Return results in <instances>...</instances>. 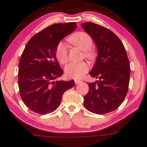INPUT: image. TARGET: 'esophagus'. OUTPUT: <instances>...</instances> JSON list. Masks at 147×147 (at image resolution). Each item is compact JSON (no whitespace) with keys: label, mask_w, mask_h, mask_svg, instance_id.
<instances>
[{"label":"esophagus","mask_w":147,"mask_h":147,"mask_svg":"<svg viewBox=\"0 0 147 147\" xmlns=\"http://www.w3.org/2000/svg\"><path fill=\"white\" fill-rule=\"evenodd\" d=\"M74 82H75L76 84H78L81 83L82 81L80 80H76H76H74Z\"/></svg>","instance_id":"1"}]
</instances>
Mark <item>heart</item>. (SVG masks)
<instances>
[{
    "label": "heart",
    "instance_id": "obj_1",
    "mask_svg": "<svg viewBox=\"0 0 147 147\" xmlns=\"http://www.w3.org/2000/svg\"><path fill=\"white\" fill-rule=\"evenodd\" d=\"M73 45L84 51V56L88 59H92L94 56V51L91 49L93 40L90 35L85 32H78L73 34L67 39ZM56 58L61 64H65L68 61V50L66 45L59 43L55 51ZM89 67L84 61L79 63H70L65 68V75L68 78H80L88 71Z\"/></svg>",
    "mask_w": 147,
    "mask_h": 147
}]
</instances>
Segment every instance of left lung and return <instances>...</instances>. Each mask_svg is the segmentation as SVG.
I'll return each instance as SVG.
<instances>
[{
	"instance_id": "1",
	"label": "left lung",
	"mask_w": 147,
	"mask_h": 147,
	"mask_svg": "<svg viewBox=\"0 0 147 147\" xmlns=\"http://www.w3.org/2000/svg\"><path fill=\"white\" fill-rule=\"evenodd\" d=\"M82 26L95 42L98 54L89 74L99 80L88 83L84 104L91 112L103 115L117 109L125 98L130 63L123 43L112 31L93 23H84Z\"/></svg>"
}]
</instances>
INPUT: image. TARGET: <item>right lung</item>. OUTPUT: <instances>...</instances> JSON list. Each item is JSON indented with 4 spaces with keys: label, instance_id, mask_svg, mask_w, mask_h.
I'll return each mask as SVG.
<instances>
[{
    "label": "right lung",
    "instance_id": "right-lung-1",
    "mask_svg": "<svg viewBox=\"0 0 147 147\" xmlns=\"http://www.w3.org/2000/svg\"><path fill=\"white\" fill-rule=\"evenodd\" d=\"M76 27V23L52 24L35 34L22 53L18 71L19 93L24 104L35 113L53 112L60 105L64 92L74 85L73 80H56L63 71L55 51L59 41Z\"/></svg>",
    "mask_w": 147,
    "mask_h": 147
}]
</instances>
